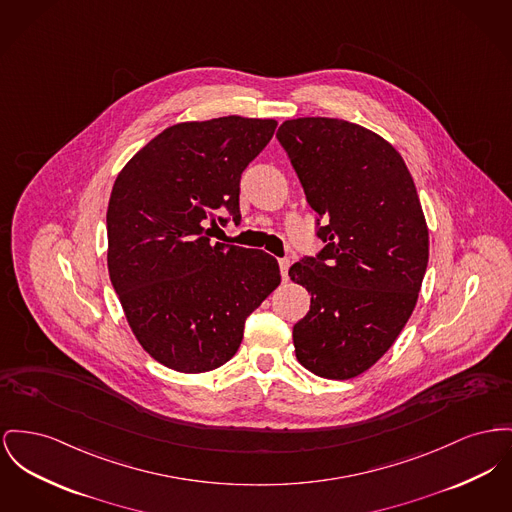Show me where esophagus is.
<instances>
[{"instance_id": "1", "label": "esophagus", "mask_w": 512, "mask_h": 512, "mask_svg": "<svg viewBox=\"0 0 512 512\" xmlns=\"http://www.w3.org/2000/svg\"><path fill=\"white\" fill-rule=\"evenodd\" d=\"M278 267H280V274L286 280L288 278V269H290V259H278Z\"/></svg>"}]
</instances>
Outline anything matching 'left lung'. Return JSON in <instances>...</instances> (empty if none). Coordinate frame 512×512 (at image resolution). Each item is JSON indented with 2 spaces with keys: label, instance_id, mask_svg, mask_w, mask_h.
Here are the masks:
<instances>
[{
  "label": "left lung",
  "instance_id": "1",
  "mask_svg": "<svg viewBox=\"0 0 512 512\" xmlns=\"http://www.w3.org/2000/svg\"><path fill=\"white\" fill-rule=\"evenodd\" d=\"M276 137L327 243L288 271L311 294L294 325L296 358L317 377L354 379L387 354L418 303L429 259L420 197L400 152L363 125L298 118Z\"/></svg>",
  "mask_w": 512,
  "mask_h": 512
}]
</instances>
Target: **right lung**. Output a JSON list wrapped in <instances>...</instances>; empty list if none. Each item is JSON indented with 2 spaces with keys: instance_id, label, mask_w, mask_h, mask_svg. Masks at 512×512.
Here are the masks:
<instances>
[{
  "instance_id": "obj_1",
  "label": "right lung",
  "mask_w": 512,
  "mask_h": 512,
  "mask_svg": "<svg viewBox=\"0 0 512 512\" xmlns=\"http://www.w3.org/2000/svg\"><path fill=\"white\" fill-rule=\"evenodd\" d=\"M276 120L224 116L166 127L121 168L108 224V272L143 350L180 373L232 360L245 319L280 284L261 249L212 243L218 212L241 220L240 178Z\"/></svg>"
}]
</instances>
